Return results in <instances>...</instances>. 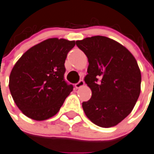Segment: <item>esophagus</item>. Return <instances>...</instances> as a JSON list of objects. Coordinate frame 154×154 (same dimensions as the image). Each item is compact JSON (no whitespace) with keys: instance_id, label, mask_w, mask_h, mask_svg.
<instances>
[{"instance_id":"obj_1","label":"esophagus","mask_w":154,"mask_h":154,"mask_svg":"<svg viewBox=\"0 0 154 154\" xmlns=\"http://www.w3.org/2000/svg\"><path fill=\"white\" fill-rule=\"evenodd\" d=\"M84 85H85V81H84L83 80H81V81H79L78 83L75 84V88H81L82 86H84Z\"/></svg>"}]
</instances>
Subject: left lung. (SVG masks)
Returning <instances> with one entry per match:
<instances>
[{"label": "left lung", "mask_w": 154, "mask_h": 154, "mask_svg": "<svg viewBox=\"0 0 154 154\" xmlns=\"http://www.w3.org/2000/svg\"><path fill=\"white\" fill-rule=\"evenodd\" d=\"M88 59L85 83L91 90L82 103L88 118L99 127L110 128L127 117L141 90V72L135 57L123 45L103 36L76 41Z\"/></svg>", "instance_id": "obj_1"}]
</instances>
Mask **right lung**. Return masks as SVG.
Listing matches in <instances>:
<instances>
[{"label": "right lung", "mask_w": 154, "mask_h": 154, "mask_svg": "<svg viewBox=\"0 0 154 154\" xmlns=\"http://www.w3.org/2000/svg\"><path fill=\"white\" fill-rule=\"evenodd\" d=\"M74 41L50 38L26 51L11 69L9 89L26 117L44 121L55 116L73 91L64 79L67 54Z\"/></svg>", "instance_id": "1"}]
</instances>
